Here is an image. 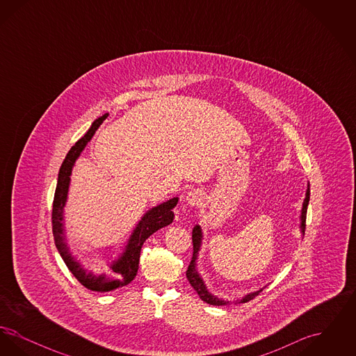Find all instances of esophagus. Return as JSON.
<instances>
[{
    "instance_id": "1",
    "label": "esophagus",
    "mask_w": 356,
    "mask_h": 356,
    "mask_svg": "<svg viewBox=\"0 0 356 356\" xmlns=\"http://www.w3.org/2000/svg\"><path fill=\"white\" fill-rule=\"evenodd\" d=\"M202 199H203L202 192L197 191V189H193V191L186 193V203L189 204L191 207L199 205V204L202 203Z\"/></svg>"
}]
</instances>
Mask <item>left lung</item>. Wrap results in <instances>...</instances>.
<instances>
[{"label": "left lung", "instance_id": "obj_1", "mask_svg": "<svg viewBox=\"0 0 356 356\" xmlns=\"http://www.w3.org/2000/svg\"><path fill=\"white\" fill-rule=\"evenodd\" d=\"M308 202H309V184H308L307 192H305V202H303V208H302V216H300V220H302V222H300V228H302V234H303V235H305V218H307V207H308ZM202 238H203V234H202L200 225H195L193 229H192L193 256H192V260H191V263H189V266H188V270H186V279H188V282L191 283V286L193 287V289L199 293L200 299L204 300L205 303L212 305H229V302L221 300L218 296H213L212 293H209L208 289L205 287V284H204L203 279H202L200 275L197 273V270H196V260H197V254H199L200 247H202ZM261 291H263V288L259 289V291H256V292H251V293L245 295V296L240 300V303H247V302L252 300L254 296H257Z\"/></svg>", "mask_w": 356, "mask_h": 356}]
</instances>
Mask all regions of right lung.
I'll list each match as a JSON object with an SVG mask.
<instances>
[{"label":"right lung","mask_w":356,"mask_h":356,"mask_svg":"<svg viewBox=\"0 0 356 356\" xmlns=\"http://www.w3.org/2000/svg\"><path fill=\"white\" fill-rule=\"evenodd\" d=\"M108 118V113H105L100 119L96 120L89 131L85 134L69 151L65 160L61 164V168L58 172V179H57V186L54 192V199H53V211H51V228H53V236H54V243L61 254L63 260L65 261L69 271L74 275V277L88 289L97 291V292H109L115 291L118 288L124 287L129 284L135 279L136 273L138 270V260H140V252L144 241L148 237L152 235L153 232L159 231L160 228L170 225L173 221V212L172 209L176 207L179 202L177 197H173L165 203L160 204L157 207L148 211L143 219L138 221L135 231L128 240V244L124 250L122 254L120 256L118 260H115L111 264L112 272L118 276L115 277H108L106 275H100L96 276L93 273H86L84 268L77 263L72 254L69 252V248L65 243V235H64V207L67 203L68 197L69 183H70V175H72V168L74 165V161L83 152L85 145L90 141V138L95 135V132L99 129L102 125V121Z\"/></svg>","instance_id":"add662e5"}]
</instances>
